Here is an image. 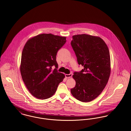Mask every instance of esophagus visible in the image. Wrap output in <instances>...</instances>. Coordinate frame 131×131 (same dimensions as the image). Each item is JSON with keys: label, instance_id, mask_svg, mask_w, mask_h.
<instances>
[{"label": "esophagus", "instance_id": "1", "mask_svg": "<svg viewBox=\"0 0 131 131\" xmlns=\"http://www.w3.org/2000/svg\"><path fill=\"white\" fill-rule=\"evenodd\" d=\"M65 76H66V77L67 78H70V77H72V73H70V74H66Z\"/></svg>", "mask_w": 131, "mask_h": 131}]
</instances>
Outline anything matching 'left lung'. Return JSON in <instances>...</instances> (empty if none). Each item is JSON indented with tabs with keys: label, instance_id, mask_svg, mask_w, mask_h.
<instances>
[{
	"label": "left lung",
	"instance_id": "obj_1",
	"mask_svg": "<svg viewBox=\"0 0 131 131\" xmlns=\"http://www.w3.org/2000/svg\"><path fill=\"white\" fill-rule=\"evenodd\" d=\"M71 45L79 65L84 67L79 72H74V88L71 93L82 102L95 99L103 92L110 74V54L103 40L90 35H75Z\"/></svg>",
	"mask_w": 131,
	"mask_h": 131
}]
</instances>
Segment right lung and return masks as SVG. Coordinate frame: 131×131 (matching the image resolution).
Returning <instances> with one entry per match:
<instances>
[{"label": "right lung", "instance_id": "right-lung-1", "mask_svg": "<svg viewBox=\"0 0 131 131\" xmlns=\"http://www.w3.org/2000/svg\"><path fill=\"white\" fill-rule=\"evenodd\" d=\"M66 37L43 34L29 39L22 51L20 71L31 94L47 99L55 93L65 76L59 72L56 55L66 42ZM55 66L53 70L51 68Z\"/></svg>", "mask_w": 131, "mask_h": 131}]
</instances>
